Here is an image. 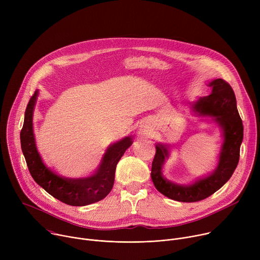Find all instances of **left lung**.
<instances>
[{
	"mask_svg": "<svg viewBox=\"0 0 260 260\" xmlns=\"http://www.w3.org/2000/svg\"><path fill=\"white\" fill-rule=\"evenodd\" d=\"M209 95L200 98L190 105L191 113L207 118V122L216 123L223 139L216 169L190 183L180 184L168 180L162 168L170 157L171 148L167 144L156 143V152L152 161L151 179L155 188L165 197L182 203H194L207 199L230 180L240 158V148L244 136L242 119L237 108V100L232 86L222 79L211 81Z\"/></svg>",
	"mask_w": 260,
	"mask_h": 260,
	"instance_id": "left-lung-1",
	"label": "left lung"
}]
</instances>
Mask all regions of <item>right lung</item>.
Instances as JSON below:
<instances>
[{
    "instance_id": "1",
    "label": "right lung",
    "mask_w": 260,
    "mask_h": 260,
    "mask_svg": "<svg viewBox=\"0 0 260 260\" xmlns=\"http://www.w3.org/2000/svg\"><path fill=\"white\" fill-rule=\"evenodd\" d=\"M38 95L37 89L25 109L20 132L21 150L32 179L50 196L70 206H87L103 200L112 190L116 166L133 144V139L127 136L111 144L92 174L79 178L59 176L44 164L36 146L32 117Z\"/></svg>"
}]
</instances>
